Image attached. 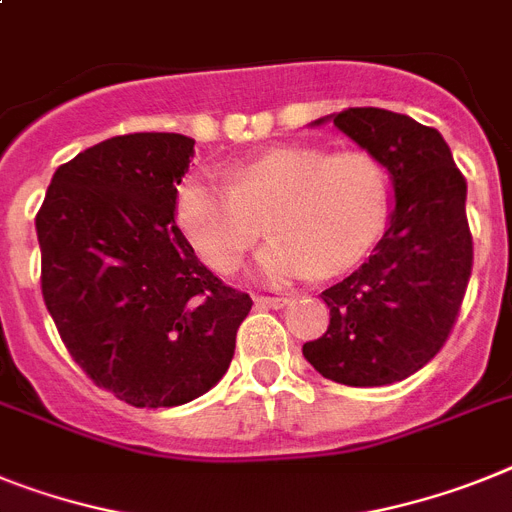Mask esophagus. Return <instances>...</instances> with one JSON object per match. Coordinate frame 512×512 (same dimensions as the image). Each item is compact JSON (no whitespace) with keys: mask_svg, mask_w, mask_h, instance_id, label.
I'll return each mask as SVG.
<instances>
[{"mask_svg":"<svg viewBox=\"0 0 512 512\" xmlns=\"http://www.w3.org/2000/svg\"><path fill=\"white\" fill-rule=\"evenodd\" d=\"M260 307H270V309H283L286 304H289V299L286 296H257L255 299Z\"/></svg>","mask_w":512,"mask_h":512,"instance_id":"obj_1","label":"esophagus"}]
</instances>
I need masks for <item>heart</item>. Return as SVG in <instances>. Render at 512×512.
Masks as SVG:
<instances>
[{
    "label": "heart",
    "instance_id": "heart-1",
    "mask_svg": "<svg viewBox=\"0 0 512 512\" xmlns=\"http://www.w3.org/2000/svg\"><path fill=\"white\" fill-rule=\"evenodd\" d=\"M226 176L195 171L176 187V223L216 273L242 265L263 231L257 216L276 234L255 260L257 276L270 283L351 268L388 223V176L359 150L330 156L312 145H281Z\"/></svg>",
    "mask_w": 512,
    "mask_h": 512
}]
</instances>
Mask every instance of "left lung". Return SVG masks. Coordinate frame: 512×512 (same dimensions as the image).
Returning <instances> with one entry per match:
<instances>
[{
	"mask_svg": "<svg viewBox=\"0 0 512 512\" xmlns=\"http://www.w3.org/2000/svg\"><path fill=\"white\" fill-rule=\"evenodd\" d=\"M333 122L388 171L390 223L367 263L322 291L330 325L302 354L351 388L401 382L442 349L471 276L466 179L432 127L388 109H346Z\"/></svg>",
	"mask_w": 512,
	"mask_h": 512,
	"instance_id": "8db88e82",
	"label": "left lung"
}]
</instances>
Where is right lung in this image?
I'll return each instance as SVG.
<instances>
[{"label":"right lung","instance_id":"add662e5","mask_svg":"<svg viewBox=\"0 0 512 512\" xmlns=\"http://www.w3.org/2000/svg\"><path fill=\"white\" fill-rule=\"evenodd\" d=\"M192 156L195 140L176 132L109 137L54 171L36 216L41 291L64 346L137 409L208 393L252 309L176 226Z\"/></svg>","mask_w":512,"mask_h":512}]
</instances>
